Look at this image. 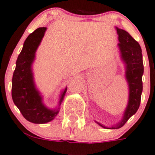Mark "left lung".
<instances>
[{"mask_svg":"<svg viewBox=\"0 0 155 155\" xmlns=\"http://www.w3.org/2000/svg\"><path fill=\"white\" fill-rule=\"evenodd\" d=\"M118 34V43L121 54V58L126 64V78L129 85V102L124 112L123 119L112 127V129L121 127L133 115L137 112L141 102V95L143 91V54L140 44L134 40L126 31L116 28ZM97 123L101 127L107 128L101 123Z\"/></svg>","mask_w":155,"mask_h":155,"instance_id":"8db88e82","label":"left lung"}]
</instances>
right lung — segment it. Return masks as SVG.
Masks as SVG:
<instances>
[{
    "mask_svg": "<svg viewBox=\"0 0 155 155\" xmlns=\"http://www.w3.org/2000/svg\"><path fill=\"white\" fill-rule=\"evenodd\" d=\"M46 28H39L25 40L22 50L18 54L12 80V97L24 118L34 124H45L51 121L58 113L50 110L42 103V97L34 86L31 64L37 48L44 36ZM67 88L61 96L59 105L64 97Z\"/></svg>",
    "mask_w": 155,
    "mask_h": 155,
    "instance_id": "right-lung-1",
    "label": "right lung"
}]
</instances>
